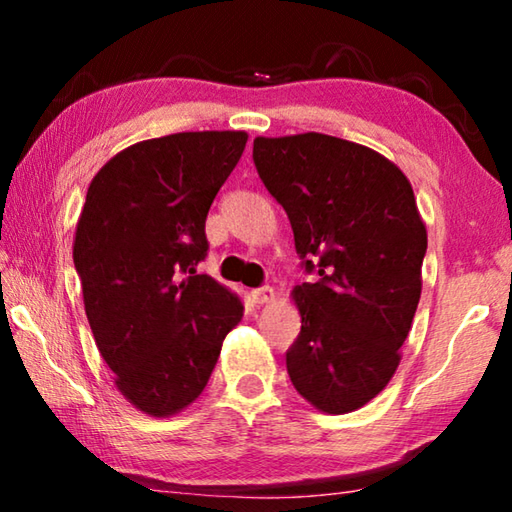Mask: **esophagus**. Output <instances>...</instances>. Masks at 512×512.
Masks as SVG:
<instances>
[{
	"mask_svg": "<svg viewBox=\"0 0 512 512\" xmlns=\"http://www.w3.org/2000/svg\"><path fill=\"white\" fill-rule=\"evenodd\" d=\"M250 296H253L257 305H268V302L275 298V291H273V287H262V289H255Z\"/></svg>",
	"mask_w": 512,
	"mask_h": 512,
	"instance_id": "esophagus-1",
	"label": "esophagus"
}]
</instances>
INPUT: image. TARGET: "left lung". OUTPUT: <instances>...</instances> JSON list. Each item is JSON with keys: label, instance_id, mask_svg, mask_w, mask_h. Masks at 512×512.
<instances>
[{"label": "left lung", "instance_id": "obj_1", "mask_svg": "<svg viewBox=\"0 0 512 512\" xmlns=\"http://www.w3.org/2000/svg\"><path fill=\"white\" fill-rule=\"evenodd\" d=\"M253 160L318 273L291 291V384L318 411H357L393 379L420 302L427 228L413 187L381 153L323 133L255 137Z\"/></svg>", "mask_w": 512, "mask_h": 512}]
</instances>
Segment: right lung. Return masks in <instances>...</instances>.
I'll use <instances>...</instances> for the list:
<instances>
[{"label": "right lung", "instance_id": "obj_1", "mask_svg": "<svg viewBox=\"0 0 512 512\" xmlns=\"http://www.w3.org/2000/svg\"><path fill=\"white\" fill-rule=\"evenodd\" d=\"M244 131L137 142L92 178L76 223L83 305L119 393L169 418L203 393L244 305L196 264L205 219L246 149Z\"/></svg>", "mask_w": 512, "mask_h": 512}]
</instances>
